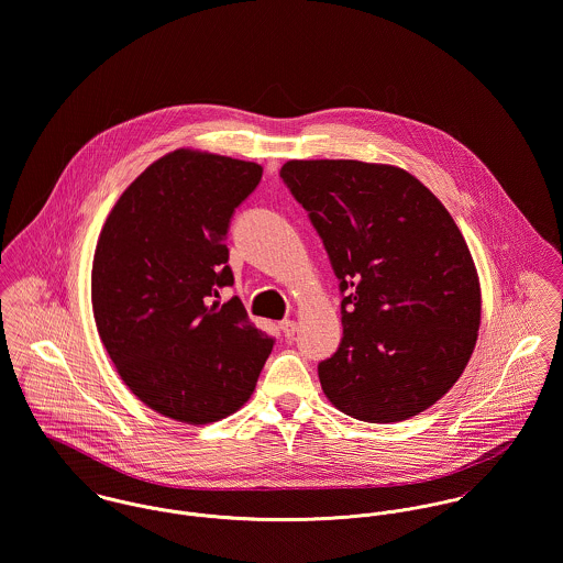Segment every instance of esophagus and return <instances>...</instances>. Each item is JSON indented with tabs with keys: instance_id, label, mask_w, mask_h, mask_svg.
Returning a JSON list of instances; mask_svg holds the SVG:
<instances>
[{
	"instance_id": "obj_1",
	"label": "esophagus",
	"mask_w": 563,
	"mask_h": 563,
	"mask_svg": "<svg viewBox=\"0 0 563 563\" xmlns=\"http://www.w3.org/2000/svg\"><path fill=\"white\" fill-rule=\"evenodd\" d=\"M278 328H280V332H283L287 339H291V336L298 332V323H296L294 319H283V321L278 323Z\"/></svg>"
}]
</instances>
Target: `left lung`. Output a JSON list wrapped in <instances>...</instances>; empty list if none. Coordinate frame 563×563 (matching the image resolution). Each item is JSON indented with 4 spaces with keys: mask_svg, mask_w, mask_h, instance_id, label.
Masks as SVG:
<instances>
[{
    "mask_svg": "<svg viewBox=\"0 0 563 563\" xmlns=\"http://www.w3.org/2000/svg\"><path fill=\"white\" fill-rule=\"evenodd\" d=\"M341 291L343 339L317 365L325 397L367 423L410 419L455 384L479 330L468 246L437 196L395 166L287 162Z\"/></svg>",
    "mask_w": 563,
    "mask_h": 563,
    "instance_id": "8db88e82",
    "label": "left lung"
}]
</instances>
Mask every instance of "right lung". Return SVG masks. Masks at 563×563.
Masks as SVG:
<instances>
[{
    "label": "right lung",
    "instance_id": "right-lung-1",
    "mask_svg": "<svg viewBox=\"0 0 563 563\" xmlns=\"http://www.w3.org/2000/svg\"><path fill=\"white\" fill-rule=\"evenodd\" d=\"M263 168L211 153L175 151L119 198L92 263L99 336L131 393L194 426L235 412L254 390L274 336L233 285L227 235Z\"/></svg>",
    "mask_w": 563,
    "mask_h": 563
}]
</instances>
